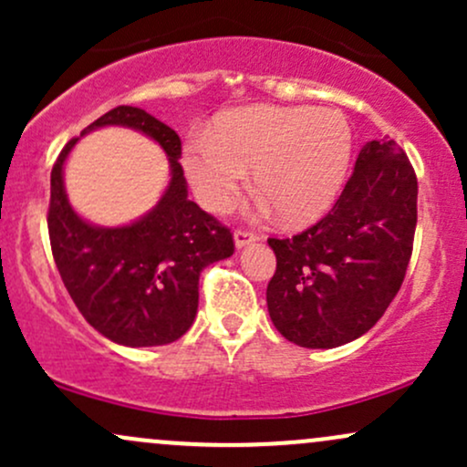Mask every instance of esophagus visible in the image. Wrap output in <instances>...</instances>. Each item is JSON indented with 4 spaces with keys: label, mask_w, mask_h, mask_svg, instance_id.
<instances>
[{
    "label": "esophagus",
    "mask_w": 467,
    "mask_h": 467,
    "mask_svg": "<svg viewBox=\"0 0 467 467\" xmlns=\"http://www.w3.org/2000/svg\"><path fill=\"white\" fill-rule=\"evenodd\" d=\"M259 239L254 233H248V230H234V245L237 248H245V245L254 244Z\"/></svg>",
    "instance_id": "1"
}]
</instances>
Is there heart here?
Wrapping results in <instances>:
<instances>
[{"label": "heart", "mask_w": 467, "mask_h": 467, "mask_svg": "<svg viewBox=\"0 0 467 467\" xmlns=\"http://www.w3.org/2000/svg\"><path fill=\"white\" fill-rule=\"evenodd\" d=\"M351 153L353 131L342 111L252 105L219 116L211 136L192 138L182 164L211 211L233 206L252 169L256 195L289 226H303L336 202Z\"/></svg>", "instance_id": "obj_1"}]
</instances>
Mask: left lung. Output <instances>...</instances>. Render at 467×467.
Segmentation results:
<instances>
[{
  "label": "left lung",
  "instance_id": "obj_1",
  "mask_svg": "<svg viewBox=\"0 0 467 467\" xmlns=\"http://www.w3.org/2000/svg\"><path fill=\"white\" fill-rule=\"evenodd\" d=\"M417 226V178L395 140L360 149L327 215L289 239H267L276 272L267 312L307 349L347 345L382 318L400 292Z\"/></svg>",
  "mask_w": 467,
  "mask_h": 467
}]
</instances>
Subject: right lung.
<instances>
[{
    "mask_svg": "<svg viewBox=\"0 0 467 467\" xmlns=\"http://www.w3.org/2000/svg\"><path fill=\"white\" fill-rule=\"evenodd\" d=\"M111 125L140 131L164 149L169 186L153 211L130 226H94L74 213L63 186V164L78 142L72 138L50 175L52 256L74 305L99 334L125 347L169 345L191 329L202 270L233 254V233L189 200L178 133L140 107L120 105L80 136Z\"/></svg>",
    "mask_w": 467,
    "mask_h": 467,
    "instance_id": "add662e5",
    "label": "right lung"
}]
</instances>
